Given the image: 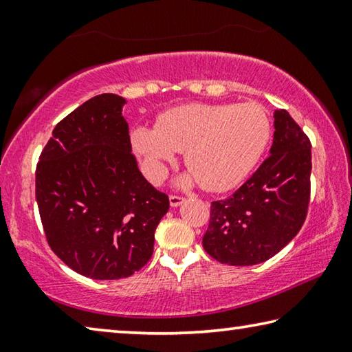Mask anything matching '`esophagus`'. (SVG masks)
Returning <instances> with one entry per match:
<instances>
[{
  "instance_id": "34e87169",
  "label": "esophagus",
  "mask_w": 352,
  "mask_h": 352,
  "mask_svg": "<svg viewBox=\"0 0 352 352\" xmlns=\"http://www.w3.org/2000/svg\"><path fill=\"white\" fill-rule=\"evenodd\" d=\"M169 201H170V206H172V208H177V206L183 205L184 201H186V199L180 197V195H170V197H169Z\"/></svg>"
}]
</instances>
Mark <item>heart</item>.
<instances>
[{
  "instance_id": "b5f03b06",
  "label": "heart",
  "mask_w": 352,
  "mask_h": 352,
  "mask_svg": "<svg viewBox=\"0 0 352 352\" xmlns=\"http://www.w3.org/2000/svg\"><path fill=\"white\" fill-rule=\"evenodd\" d=\"M270 132L269 116L256 104H184L162 113L155 129L135 127L130 140L152 182L162 180L166 164L184 152L190 172L182 183L223 192L254 168Z\"/></svg>"
}]
</instances>
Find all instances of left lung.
I'll return each instance as SVG.
<instances>
[{
    "mask_svg": "<svg viewBox=\"0 0 352 352\" xmlns=\"http://www.w3.org/2000/svg\"><path fill=\"white\" fill-rule=\"evenodd\" d=\"M269 158L228 199L212 201L205 252L222 264L256 265L301 230L311 199V141L285 110H275Z\"/></svg>",
    "mask_w": 352,
    "mask_h": 352,
    "instance_id": "left-lung-1",
    "label": "left lung"
}]
</instances>
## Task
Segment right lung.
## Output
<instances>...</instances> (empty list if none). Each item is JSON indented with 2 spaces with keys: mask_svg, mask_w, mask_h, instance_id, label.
I'll return each mask as SVG.
<instances>
[{
  "mask_svg": "<svg viewBox=\"0 0 352 352\" xmlns=\"http://www.w3.org/2000/svg\"><path fill=\"white\" fill-rule=\"evenodd\" d=\"M126 99L104 93L63 118L40 155L35 197L47 243L69 269L121 279L147 264L168 195L132 153Z\"/></svg>",
  "mask_w": 352,
  "mask_h": 352,
  "instance_id": "right-lung-1",
  "label": "right lung"
}]
</instances>
